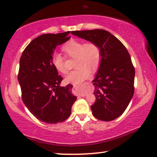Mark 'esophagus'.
<instances>
[{
    "mask_svg": "<svg viewBox=\"0 0 157 157\" xmlns=\"http://www.w3.org/2000/svg\"><path fill=\"white\" fill-rule=\"evenodd\" d=\"M74 87H75V88H77V85H74ZM81 96H82V97H83V96H85V94H84V95H81Z\"/></svg>",
    "mask_w": 157,
    "mask_h": 157,
    "instance_id": "1",
    "label": "esophagus"
}]
</instances>
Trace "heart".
I'll use <instances>...</instances> for the list:
<instances>
[{"label":"heart","mask_w":157,"mask_h":157,"mask_svg":"<svg viewBox=\"0 0 157 157\" xmlns=\"http://www.w3.org/2000/svg\"><path fill=\"white\" fill-rule=\"evenodd\" d=\"M62 50L67 57L75 58V70L65 77V82L71 84H79L88 78L92 74V70L98 68L101 61V50L98 44L71 39L62 46ZM52 64L56 70L62 74L67 72L65 67V59L61 54L54 53L52 59Z\"/></svg>","instance_id":"heart-1"}]
</instances>
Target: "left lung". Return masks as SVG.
Returning a JSON list of instances; mask_svg holds the SVG:
<instances>
[{
	"mask_svg": "<svg viewBox=\"0 0 157 157\" xmlns=\"http://www.w3.org/2000/svg\"><path fill=\"white\" fill-rule=\"evenodd\" d=\"M72 34L98 44L101 61L95 79V102L91 105L93 116L110 121L123 114L134 93L135 70L125 46L103 29L74 31Z\"/></svg>",
	"mask_w": 157,
	"mask_h": 157,
	"instance_id": "8db88e82",
	"label": "left lung"
}]
</instances>
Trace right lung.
Segmentation results:
<instances>
[{
    "mask_svg": "<svg viewBox=\"0 0 157 157\" xmlns=\"http://www.w3.org/2000/svg\"><path fill=\"white\" fill-rule=\"evenodd\" d=\"M64 33L41 35L31 41L20 59L18 80L22 100L29 111L47 124L63 122L71 114L76 96L72 85L60 87L63 78L52 64L57 46L70 39Z\"/></svg>",
    "mask_w": 157,
    "mask_h": 157,
    "instance_id": "right-lung-1",
    "label": "right lung"
}]
</instances>
